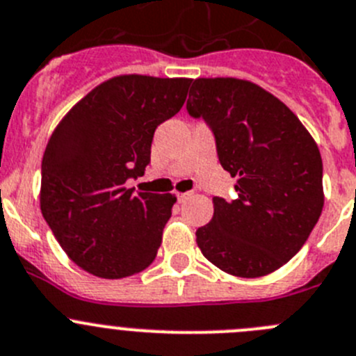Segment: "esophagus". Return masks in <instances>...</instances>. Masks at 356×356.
<instances>
[{
    "label": "esophagus",
    "mask_w": 356,
    "mask_h": 356,
    "mask_svg": "<svg viewBox=\"0 0 356 356\" xmlns=\"http://www.w3.org/2000/svg\"><path fill=\"white\" fill-rule=\"evenodd\" d=\"M189 195H191V193H177V200H179V202L186 200V198H188Z\"/></svg>",
    "instance_id": "1"
}]
</instances>
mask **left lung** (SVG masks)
<instances>
[{
	"label": "left lung",
	"mask_w": 356,
	"mask_h": 356,
	"mask_svg": "<svg viewBox=\"0 0 356 356\" xmlns=\"http://www.w3.org/2000/svg\"><path fill=\"white\" fill-rule=\"evenodd\" d=\"M188 112L211 124L235 200L214 197L197 230L204 257L237 277H261L300 251L323 211L320 149L272 92L235 77L191 81Z\"/></svg>",
	"instance_id": "left-lung-1"
}]
</instances>
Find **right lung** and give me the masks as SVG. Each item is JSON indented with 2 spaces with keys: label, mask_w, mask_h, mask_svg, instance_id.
<instances>
[{
  "label": "right lung",
  "mask_w": 356,
  "mask_h": 356,
  "mask_svg": "<svg viewBox=\"0 0 356 356\" xmlns=\"http://www.w3.org/2000/svg\"><path fill=\"white\" fill-rule=\"evenodd\" d=\"M191 79L118 75L96 86L52 131L42 159L40 209L70 260L105 279L152 264L175 195L133 193L154 129L177 114Z\"/></svg>",
  "instance_id": "1"
}]
</instances>
